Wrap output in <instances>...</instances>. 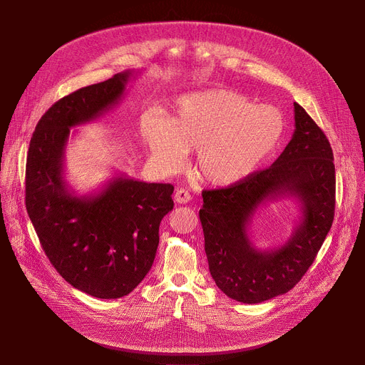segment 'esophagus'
Segmentation results:
<instances>
[{"label":"esophagus","mask_w":365,"mask_h":365,"mask_svg":"<svg viewBox=\"0 0 365 365\" xmlns=\"http://www.w3.org/2000/svg\"><path fill=\"white\" fill-rule=\"evenodd\" d=\"M175 201L178 204H186L190 201V194L185 189H178L175 192Z\"/></svg>","instance_id":"esophagus-1"}]
</instances>
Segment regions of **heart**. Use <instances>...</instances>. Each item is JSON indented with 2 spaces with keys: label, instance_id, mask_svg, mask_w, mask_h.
I'll return each mask as SVG.
<instances>
[{
  "label": "heart",
  "instance_id": "heart-1",
  "mask_svg": "<svg viewBox=\"0 0 365 365\" xmlns=\"http://www.w3.org/2000/svg\"><path fill=\"white\" fill-rule=\"evenodd\" d=\"M284 131L277 108L217 88L183 96L170 121L153 115L143 125V139L164 173L180 170L187 150H197L201 178L225 187L255 176L279 148Z\"/></svg>",
  "mask_w": 365,
  "mask_h": 365
}]
</instances>
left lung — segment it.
Returning <instances> with one entry per match:
<instances>
[{
	"label": "left lung",
	"mask_w": 365,
	"mask_h": 365,
	"mask_svg": "<svg viewBox=\"0 0 365 365\" xmlns=\"http://www.w3.org/2000/svg\"><path fill=\"white\" fill-rule=\"evenodd\" d=\"M294 133L277 161L242 183L202 190L208 269L216 285L242 303H262L290 292L314 263L334 219L333 150L324 131L294 102ZM294 197L301 220L282 246L257 251L247 237L257 208Z\"/></svg>",
	"instance_id": "8db88e82"
}]
</instances>
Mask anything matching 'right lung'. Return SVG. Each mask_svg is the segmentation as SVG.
<instances>
[{
	"mask_svg": "<svg viewBox=\"0 0 365 365\" xmlns=\"http://www.w3.org/2000/svg\"><path fill=\"white\" fill-rule=\"evenodd\" d=\"M134 71L76 90L38 121L26 160V210L48 260L72 287L98 299L131 293L149 272L160 223L173 210L170 183L124 175L99 192L76 195L63 176L71 128L117 105Z\"/></svg>",
	"mask_w": 365,
	"mask_h": 365,
	"instance_id": "add662e5",
	"label": "right lung"
}]
</instances>
